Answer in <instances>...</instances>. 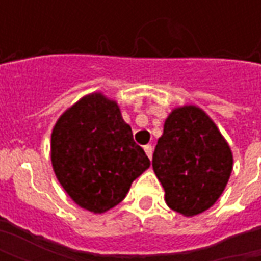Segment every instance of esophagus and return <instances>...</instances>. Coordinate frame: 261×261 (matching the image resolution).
Returning <instances> with one entry per match:
<instances>
[{
  "label": "esophagus",
  "mask_w": 261,
  "mask_h": 261,
  "mask_svg": "<svg viewBox=\"0 0 261 261\" xmlns=\"http://www.w3.org/2000/svg\"><path fill=\"white\" fill-rule=\"evenodd\" d=\"M144 151H145V153L148 155V158L151 159V156H152V147H151V145H145V147H144Z\"/></svg>",
  "instance_id": "obj_1"
}]
</instances>
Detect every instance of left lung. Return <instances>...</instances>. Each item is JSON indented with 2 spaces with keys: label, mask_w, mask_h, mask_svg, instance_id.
Returning <instances> with one entry per match:
<instances>
[{
  "label": "left lung",
  "mask_w": 261,
  "mask_h": 261,
  "mask_svg": "<svg viewBox=\"0 0 261 261\" xmlns=\"http://www.w3.org/2000/svg\"><path fill=\"white\" fill-rule=\"evenodd\" d=\"M232 164L228 142L201 109L183 106L169 114L152 156L169 208L185 217L204 213L224 192Z\"/></svg>",
  "instance_id": "8db88e82"
}]
</instances>
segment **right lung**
Segmentation results:
<instances>
[{
    "mask_svg": "<svg viewBox=\"0 0 261 261\" xmlns=\"http://www.w3.org/2000/svg\"><path fill=\"white\" fill-rule=\"evenodd\" d=\"M51 164L60 185L80 207L102 214L124 198L151 162L117 103L91 93L54 125Z\"/></svg>",
    "mask_w": 261,
    "mask_h": 261,
    "instance_id": "obj_1",
    "label": "right lung"
}]
</instances>
